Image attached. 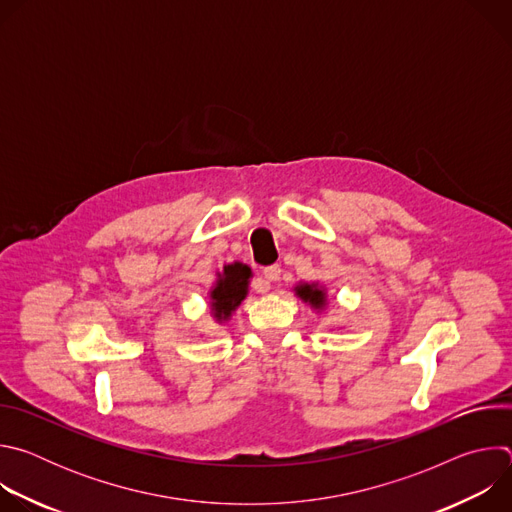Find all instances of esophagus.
<instances>
[{
	"mask_svg": "<svg viewBox=\"0 0 512 512\" xmlns=\"http://www.w3.org/2000/svg\"><path fill=\"white\" fill-rule=\"evenodd\" d=\"M263 275H265L267 283H265L259 291H267V289L271 287V281H279V277H281V267H279V265H269V267L263 269Z\"/></svg>",
	"mask_w": 512,
	"mask_h": 512,
	"instance_id": "obj_1",
	"label": "esophagus"
}]
</instances>
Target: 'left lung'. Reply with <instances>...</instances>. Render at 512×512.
Wrapping results in <instances>:
<instances>
[{"mask_svg": "<svg viewBox=\"0 0 512 512\" xmlns=\"http://www.w3.org/2000/svg\"><path fill=\"white\" fill-rule=\"evenodd\" d=\"M296 296L310 304L314 310H322L326 306V291L318 283H300L296 285Z\"/></svg>", "mask_w": 512, "mask_h": 512, "instance_id": "left-lung-1", "label": "left lung"}]
</instances>
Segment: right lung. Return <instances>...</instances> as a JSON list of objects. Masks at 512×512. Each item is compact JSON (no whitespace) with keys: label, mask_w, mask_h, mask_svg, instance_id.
Masks as SVG:
<instances>
[{"label":"right lung","mask_w":512,"mask_h":512,"mask_svg":"<svg viewBox=\"0 0 512 512\" xmlns=\"http://www.w3.org/2000/svg\"><path fill=\"white\" fill-rule=\"evenodd\" d=\"M216 283L210 289V312L216 322H227L247 298L251 269L245 263H231L216 273Z\"/></svg>","instance_id":"right-lung-1"}]
</instances>
